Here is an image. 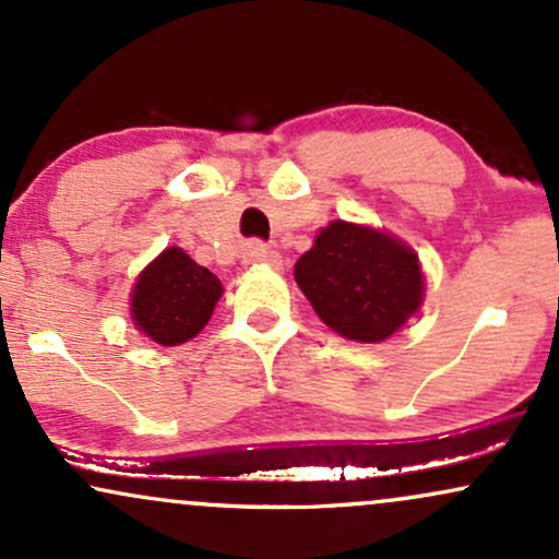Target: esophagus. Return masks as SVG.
Here are the masks:
<instances>
[{
	"mask_svg": "<svg viewBox=\"0 0 559 559\" xmlns=\"http://www.w3.org/2000/svg\"><path fill=\"white\" fill-rule=\"evenodd\" d=\"M243 262H249V265H278L281 254L267 247V243L252 241L247 243V249H243Z\"/></svg>",
	"mask_w": 559,
	"mask_h": 559,
	"instance_id": "esophagus-1",
	"label": "esophagus"
}]
</instances>
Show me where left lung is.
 Listing matches in <instances>:
<instances>
[{
  "instance_id": "obj_1",
  "label": "left lung",
  "mask_w": 559,
  "mask_h": 559,
  "mask_svg": "<svg viewBox=\"0 0 559 559\" xmlns=\"http://www.w3.org/2000/svg\"><path fill=\"white\" fill-rule=\"evenodd\" d=\"M318 318L360 344L389 338L423 305L418 254L386 230L333 221L294 265Z\"/></svg>"
}]
</instances>
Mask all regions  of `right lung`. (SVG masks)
I'll return each instance as SVG.
<instances>
[{
	"label": "right lung",
	"instance_id": "right-lung-1",
	"mask_svg": "<svg viewBox=\"0 0 559 559\" xmlns=\"http://www.w3.org/2000/svg\"><path fill=\"white\" fill-rule=\"evenodd\" d=\"M223 284L183 249L168 247L139 275L131 294L136 329L163 346H178L207 325Z\"/></svg>",
	"mask_w": 559,
	"mask_h": 559
}]
</instances>
